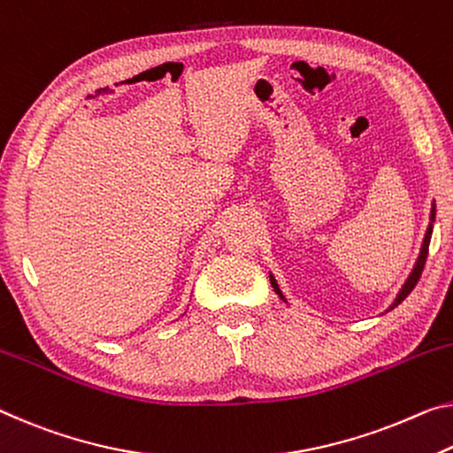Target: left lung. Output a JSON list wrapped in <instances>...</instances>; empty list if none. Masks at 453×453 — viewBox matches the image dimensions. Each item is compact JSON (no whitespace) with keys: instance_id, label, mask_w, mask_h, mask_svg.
<instances>
[{"instance_id":"obj_1","label":"left lung","mask_w":453,"mask_h":453,"mask_svg":"<svg viewBox=\"0 0 453 453\" xmlns=\"http://www.w3.org/2000/svg\"><path fill=\"white\" fill-rule=\"evenodd\" d=\"M434 221H435V201L432 203V213H429V226H427V232H426V238H423V243H421V250H419V256H418V262H415V265H413V270H411V274H409V278L405 280V284L401 286V290H399V294L397 296H395V300H393V304L389 306V311H393L395 306H399L401 303H403V300L407 298V294L411 292L413 288H415V284H418V280H419V276H421V272H423V265H426V260H427V250H429V240H432V232H434ZM270 282H272V288H274V292L278 294L280 298L284 300L286 303V298H284V294H282V290L278 288V282L274 280V276L270 274Z\"/></svg>"}]
</instances>
